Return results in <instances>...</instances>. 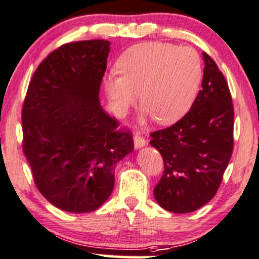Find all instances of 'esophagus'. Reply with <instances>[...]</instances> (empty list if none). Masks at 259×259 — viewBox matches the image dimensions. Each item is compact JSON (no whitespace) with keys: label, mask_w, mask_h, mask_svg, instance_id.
Here are the masks:
<instances>
[{"label":"esophagus","mask_w":259,"mask_h":259,"mask_svg":"<svg viewBox=\"0 0 259 259\" xmlns=\"http://www.w3.org/2000/svg\"><path fill=\"white\" fill-rule=\"evenodd\" d=\"M133 140H134V146H136V149H140V147L145 146L146 144H147L146 139H145V138H144L140 133H136V134H134Z\"/></svg>","instance_id":"esophagus-1"}]
</instances>
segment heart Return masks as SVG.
Segmentation results:
<instances>
[{"label":"heart","instance_id":"b5f03b06","mask_svg":"<svg viewBox=\"0 0 259 259\" xmlns=\"http://www.w3.org/2000/svg\"><path fill=\"white\" fill-rule=\"evenodd\" d=\"M117 73L105 77V90L115 114L137 102L157 122L169 125L191 108L202 82V62L189 46L143 42L126 50L116 63Z\"/></svg>","mask_w":259,"mask_h":259}]
</instances>
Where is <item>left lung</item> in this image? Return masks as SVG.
Masks as SVG:
<instances>
[{"instance_id":"8db88e82","label":"left lung","mask_w":259,"mask_h":259,"mask_svg":"<svg viewBox=\"0 0 259 259\" xmlns=\"http://www.w3.org/2000/svg\"><path fill=\"white\" fill-rule=\"evenodd\" d=\"M202 89L189 112L172 126L151 133L164 172L154 199L172 213H190L215 196L233 151L234 109L217 63L202 53Z\"/></svg>"}]
</instances>
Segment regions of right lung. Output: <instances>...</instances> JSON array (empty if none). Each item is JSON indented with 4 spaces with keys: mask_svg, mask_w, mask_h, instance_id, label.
<instances>
[{
    "mask_svg": "<svg viewBox=\"0 0 259 259\" xmlns=\"http://www.w3.org/2000/svg\"><path fill=\"white\" fill-rule=\"evenodd\" d=\"M108 40L62 45L35 70L22 107V150L33 180L53 206L88 213L108 200L114 169L134 149L100 105Z\"/></svg>",
    "mask_w": 259,
    "mask_h": 259,
    "instance_id": "add662e5",
    "label": "right lung"
}]
</instances>
